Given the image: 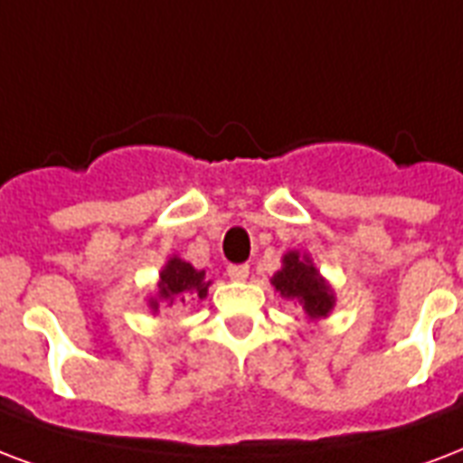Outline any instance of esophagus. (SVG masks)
I'll use <instances>...</instances> for the list:
<instances>
[{"label": "esophagus", "instance_id": "obj_1", "mask_svg": "<svg viewBox=\"0 0 463 463\" xmlns=\"http://www.w3.org/2000/svg\"><path fill=\"white\" fill-rule=\"evenodd\" d=\"M247 274H250V267H247V264H231V267H228V277H231L232 281H245Z\"/></svg>", "mask_w": 463, "mask_h": 463}]
</instances>
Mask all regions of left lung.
Returning <instances> with one entry per match:
<instances>
[{"instance_id": "1", "label": "left lung", "mask_w": 463, "mask_h": 463, "mask_svg": "<svg viewBox=\"0 0 463 463\" xmlns=\"http://www.w3.org/2000/svg\"><path fill=\"white\" fill-rule=\"evenodd\" d=\"M271 284L277 291L287 298H294L303 306V310L310 317L327 316V310L333 308V291L323 279L317 277V269L313 264L301 257L298 252H288L284 257V267L274 274Z\"/></svg>"}]
</instances>
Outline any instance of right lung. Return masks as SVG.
Masks as SVG:
<instances>
[{
	"instance_id": "1",
	"label": "right lung",
	"mask_w": 463,
	"mask_h": 463,
	"mask_svg": "<svg viewBox=\"0 0 463 463\" xmlns=\"http://www.w3.org/2000/svg\"><path fill=\"white\" fill-rule=\"evenodd\" d=\"M208 284L211 281H203V271H196L189 262H182L179 257H172L167 267L162 269L157 288H160L162 301L172 303L175 298H179V301L184 303L194 298V296L203 298ZM150 306L157 310V301H150Z\"/></svg>"
}]
</instances>
